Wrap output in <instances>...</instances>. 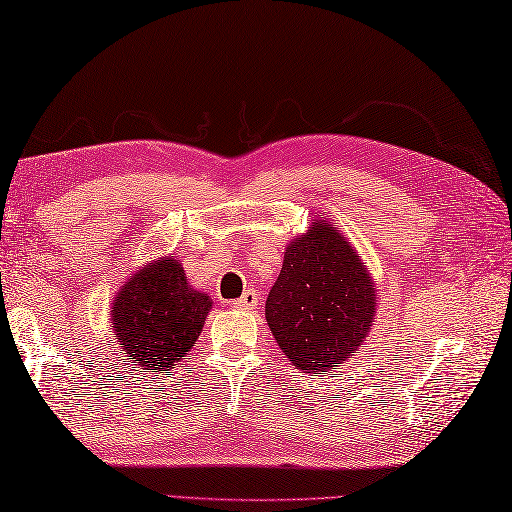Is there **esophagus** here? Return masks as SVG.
<instances>
[{"label": "esophagus", "mask_w": 512, "mask_h": 512, "mask_svg": "<svg viewBox=\"0 0 512 512\" xmlns=\"http://www.w3.org/2000/svg\"><path fill=\"white\" fill-rule=\"evenodd\" d=\"M258 292L256 289H247V292L238 298V301H234L231 305L236 307V310H256L258 307Z\"/></svg>", "instance_id": "34e87169"}]
</instances>
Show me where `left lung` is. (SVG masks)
<instances>
[{"mask_svg":"<svg viewBox=\"0 0 512 512\" xmlns=\"http://www.w3.org/2000/svg\"><path fill=\"white\" fill-rule=\"evenodd\" d=\"M376 287L339 229L316 220L285 247L265 318L298 370L323 374L350 359L372 330Z\"/></svg>","mask_w":512,"mask_h":512,"instance_id":"8db88e82","label":"left lung"}]
</instances>
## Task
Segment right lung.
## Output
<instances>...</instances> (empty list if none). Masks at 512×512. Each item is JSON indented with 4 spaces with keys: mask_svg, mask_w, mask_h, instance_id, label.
Segmentation results:
<instances>
[{
    "mask_svg": "<svg viewBox=\"0 0 512 512\" xmlns=\"http://www.w3.org/2000/svg\"><path fill=\"white\" fill-rule=\"evenodd\" d=\"M211 310V298L187 283L171 256L133 274L111 305V327L124 359L140 370L165 372L191 352Z\"/></svg>",
    "mask_w": 512,
    "mask_h": 512,
    "instance_id": "add662e5",
    "label": "right lung"
}]
</instances>
